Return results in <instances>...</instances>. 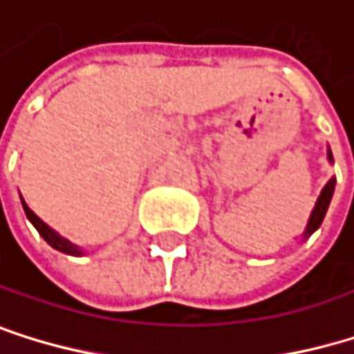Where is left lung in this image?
I'll use <instances>...</instances> for the list:
<instances>
[{"label": "left lung", "mask_w": 354, "mask_h": 354, "mask_svg": "<svg viewBox=\"0 0 354 354\" xmlns=\"http://www.w3.org/2000/svg\"><path fill=\"white\" fill-rule=\"evenodd\" d=\"M327 156H329V160L333 162L331 151H329ZM333 187H335V179H329V181H327V185H325V187H323V192H321V196H319V201H317L315 209H313V215H310V219H308V225H306L304 236H310V234L315 232V230L321 225V221H323V217H325V213H327L329 201H331V196H333Z\"/></svg>", "instance_id": "obj_1"}]
</instances>
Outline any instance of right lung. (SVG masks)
<instances>
[{
  "label": "right lung",
  "mask_w": 354,
  "mask_h": 354,
  "mask_svg": "<svg viewBox=\"0 0 354 354\" xmlns=\"http://www.w3.org/2000/svg\"><path fill=\"white\" fill-rule=\"evenodd\" d=\"M23 209H25V213H27L29 221L35 225V230H37V232L44 236V241H46L50 247H55L57 251H63V253H69V255H80V253H82L73 243H69L67 239H63L61 234H57L55 230H52L50 225H46V223H44V221H41V219H39V217H37V215L27 207V203H25V201H23Z\"/></svg>",
  "instance_id": "1"
}]
</instances>
